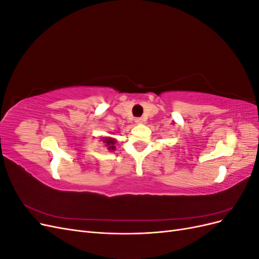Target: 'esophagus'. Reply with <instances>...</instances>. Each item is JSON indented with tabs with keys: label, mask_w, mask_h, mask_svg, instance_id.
<instances>
[{
	"label": "esophagus",
	"mask_w": 259,
	"mask_h": 259,
	"mask_svg": "<svg viewBox=\"0 0 259 259\" xmlns=\"http://www.w3.org/2000/svg\"><path fill=\"white\" fill-rule=\"evenodd\" d=\"M135 122H136L137 124H142V123L144 122L143 117H137V119H135Z\"/></svg>",
	"instance_id": "34e87169"
}]
</instances>
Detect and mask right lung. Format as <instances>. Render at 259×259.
<instances>
[{
  "label": "right lung",
  "instance_id": "right-lung-1",
  "mask_svg": "<svg viewBox=\"0 0 259 259\" xmlns=\"http://www.w3.org/2000/svg\"><path fill=\"white\" fill-rule=\"evenodd\" d=\"M103 143H105L106 147L108 150H115V139L111 138V137H106L103 139Z\"/></svg>",
  "mask_w": 259,
  "mask_h": 259
}]
</instances>
